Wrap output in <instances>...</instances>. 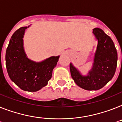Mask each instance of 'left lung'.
I'll list each match as a JSON object with an SVG mask.
<instances>
[{"instance_id":"8db88e82","label":"left lung","mask_w":122,"mask_h":122,"mask_svg":"<svg viewBox=\"0 0 122 122\" xmlns=\"http://www.w3.org/2000/svg\"><path fill=\"white\" fill-rule=\"evenodd\" d=\"M93 33L98 44L92 69L83 76L72 63L70 65L71 76L76 84L90 91L100 90L112 79L118 59L117 49L110 37L99 28L93 29Z\"/></svg>"}]
</instances>
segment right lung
Listing matches in <instances>:
<instances>
[{
    "label": "right lung",
    "instance_id": "1",
    "mask_svg": "<svg viewBox=\"0 0 122 122\" xmlns=\"http://www.w3.org/2000/svg\"><path fill=\"white\" fill-rule=\"evenodd\" d=\"M29 27H20L12 35L6 49L5 65L12 81L22 90L32 92L47 85L59 56H52L41 62L29 59L24 51L23 40Z\"/></svg>",
    "mask_w": 122,
    "mask_h": 122
}]
</instances>
